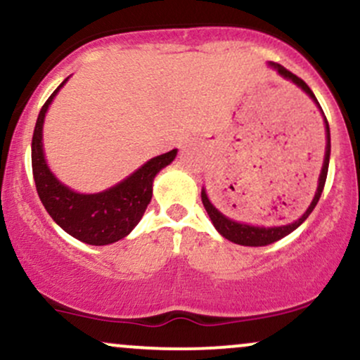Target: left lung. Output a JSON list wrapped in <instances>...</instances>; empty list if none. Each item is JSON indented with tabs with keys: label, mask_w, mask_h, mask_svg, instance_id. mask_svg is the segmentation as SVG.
<instances>
[{
	"label": "left lung",
	"mask_w": 360,
	"mask_h": 360,
	"mask_svg": "<svg viewBox=\"0 0 360 360\" xmlns=\"http://www.w3.org/2000/svg\"><path fill=\"white\" fill-rule=\"evenodd\" d=\"M270 65L275 68L276 72L280 73L281 77H283V79L293 82V84H295L297 86H300V89L304 90L307 95H309L311 101L317 103V107H319L320 112H322V115H323V110H322V107H320L319 101H317V98H315L314 92H311L310 86L307 85L304 80L298 79L295 73H292L290 70H287V68L281 67V65H278V63H270ZM323 122H326V137H327L326 158H323V166H322V171H320V176H319L317 191H315V196H314V199H311L310 206L307 207L305 213L302 214L300 218H297L293 223L283 224V226H271V228L251 226V224L233 221V219H229L228 216H224L221 211L216 210V206L210 201V198H207L205 188H202V191H201L202 205H205L207 214H210L211 221H213L214 228L218 229L219 235L224 236V238H226V240L233 241V243H236V245H243V246H266V245H271V243H275V241L281 240V238H285L287 235H290V233H292V231H295V229L300 226V224L304 223L307 218H309L311 211H314V207L317 206L320 196H322L323 186H326V179H327V172H328V159H330V129H328V122H327V117L326 115H323Z\"/></svg>",
	"instance_id": "1"
}]
</instances>
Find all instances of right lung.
<instances>
[{
	"label": "right lung",
	"instance_id": "right-lung-1",
	"mask_svg": "<svg viewBox=\"0 0 360 360\" xmlns=\"http://www.w3.org/2000/svg\"><path fill=\"white\" fill-rule=\"evenodd\" d=\"M43 103L32 141V167L37 193L51 219L86 245L103 246L122 240L137 226L153 198L154 177L174 161L177 149L153 158L119 184L102 193L80 194L56 179L43 154V120L65 82Z\"/></svg>",
	"mask_w": 360,
	"mask_h": 360
}]
</instances>
